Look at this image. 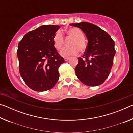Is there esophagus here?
<instances>
[{
	"label": "esophagus",
	"mask_w": 133,
	"mask_h": 133,
	"mask_svg": "<svg viewBox=\"0 0 133 133\" xmlns=\"http://www.w3.org/2000/svg\"><path fill=\"white\" fill-rule=\"evenodd\" d=\"M70 59V57H66L64 58V60L65 61H68V60Z\"/></svg>",
	"instance_id": "esophagus-1"
}]
</instances>
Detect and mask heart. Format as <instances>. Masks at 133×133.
Instances as JSON below:
<instances>
[{
  "label": "heart",
  "mask_w": 133,
  "mask_h": 133,
  "mask_svg": "<svg viewBox=\"0 0 133 133\" xmlns=\"http://www.w3.org/2000/svg\"><path fill=\"white\" fill-rule=\"evenodd\" d=\"M67 35L69 37L73 38L74 40L71 42L70 48H64L61 52L60 55L64 57L77 55L80 51H83L85 49L86 45L84 42V34L80 29L73 28L68 29L66 31ZM53 44L55 48L57 50H60L63 48L64 44V36L61 31H58L56 33L53 37Z\"/></svg>",
  "instance_id": "obj_1"
}]
</instances>
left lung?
I'll return each mask as SVG.
<instances>
[{"mask_svg": "<svg viewBox=\"0 0 133 133\" xmlns=\"http://www.w3.org/2000/svg\"><path fill=\"white\" fill-rule=\"evenodd\" d=\"M70 25L80 28L88 40L84 58H78L76 76L87 85L102 84L109 76L116 55L114 40L106 31L91 23L83 22Z\"/></svg>", "mask_w": 133, "mask_h": 133, "instance_id": "1", "label": "left lung"}]
</instances>
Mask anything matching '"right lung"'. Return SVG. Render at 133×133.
<instances>
[{
	"label": "right lung",
	"instance_id": "obj_1",
	"mask_svg": "<svg viewBox=\"0 0 133 133\" xmlns=\"http://www.w3.org/2000/svg\"><path fill=\"white\" fill-rule=\"evenodd\" d=\"M60 26L43 25L24 36L17 51L19 72L26 84L36 91L48 90L59 78L58 69L64 63L53 44Z\"/></svg>",
	"mask_w": 133,
	"mask_h": 133
}]
</instances>
